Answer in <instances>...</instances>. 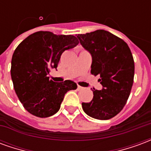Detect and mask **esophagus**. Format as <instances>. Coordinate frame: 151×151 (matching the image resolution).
<instances>
[{
	"instance_id": "esophagus-1",
	"label": "esophagus",
	"mask_w": 151,
	"mask_h": 151,
	"mask_svg": "<svg viewBox=\"0 0 151 151\" xmlns=\"http://www.w3.org/2000/svg\"><path fill=\"white\" fill-rule=\"evenodd\" d=\"M82 89H83V87H82V86H78V91H81V90H82Z\"/></svg>"
}]
</instances>
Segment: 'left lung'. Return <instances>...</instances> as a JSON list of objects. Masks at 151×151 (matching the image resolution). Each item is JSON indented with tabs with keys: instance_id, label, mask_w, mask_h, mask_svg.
<instances>
[{
	"instance_id": "left-lung-1",
	"label": "left lung",
	"mask_w": 151,
	"mask_h": 151,
	"mask_svg": "<svg viewBox=\"0 0 151 151\" xmlns=\"http://www.w3.org/2000/svg\"><path fill=\"white\" fill-rule=\"evenodd\" d=\"M80 43L92 56L91 74L99 75L101 91L94 88L93 99L82 103L91 117L109 120L119 113L129 97L134 77L133 55L122 39L104 30L78 35Z\"/></svg>"
}]
</instances>
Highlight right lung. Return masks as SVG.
Wrapping results in <instances>:
<instances>
[{"instance_id": "add662e5", "label": "right lung", "mask_w": 151, "mask_h": 151, "mask_svg": "<svg viewBox=\"0 0 151 151\" xmlns=\"http://www.w3.org/2000/svg\"><path fill=\"white\" fill-rule=\"evenodd\" d=\"M78 43L74 35L41 31L29 35L16 47L12 56V81L28 112L41 118L51 116L59 111L66 93L77 89L73 81L55 82L47 75L57 68L61 54Z\"/></svg>"}]
</instances>
